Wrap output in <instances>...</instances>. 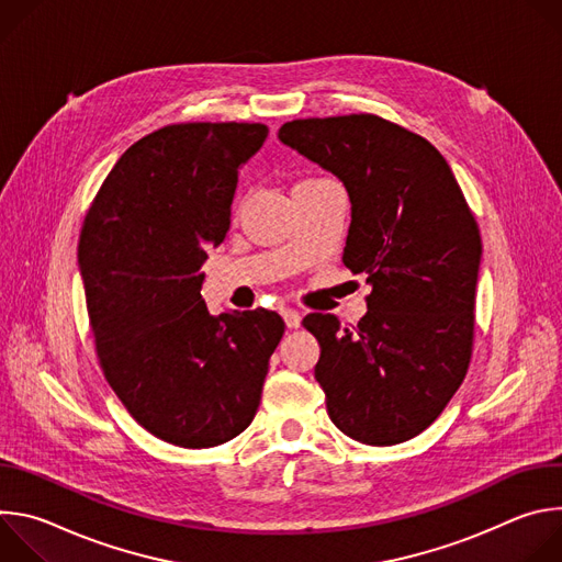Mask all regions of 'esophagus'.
I'll return each instance as SVG.
<instances>
[{"instance_id":"1","label":"esophagus","mask_w":562,"mask_h":562,"mask_svg":"<svg viewBox=\"0 0 562 562\" xmlns=\"http://www.w3.org/2000/svg\"><path fill=\"white\" fill-rule=\"evenodd\" d=\"M280 313H282V317H284V323H286V327H289V329H297V327H300V319H302L300 311L289 308V306H282V308H280Z\"/></svg>"}]
</instances>
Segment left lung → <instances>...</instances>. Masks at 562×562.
Masks as SVG:
<instances>
[{
	"label": "left lung",
	"instance_id": "obj_1",
	"mask_svg": "<svg viewBox=\"0 0 562 562\" xmlns=\"http://www.w3.org/2000/svg\"><path fill=\"white\" fill-rule=\"evenodd\" d=\"M278 137L345 184L342 262L371 284L356 327L331 313L302 319L319 342L327 414L358 442H405L442 414L469 369L483 256L475 217L438 148L389 120H293Z\"/></svg>",
	"mask_w": 562,
	"mask_h": 562
}]
</instances>
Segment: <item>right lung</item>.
<instances>
[{
    "instance_id": "1",
    "label": "right lung",
    "mask_w": 562,
    "mask_h": 562,
    "mask_svg": "<svg viewBox=\"0 0 562 562\" xmlns=\"http://www.w3.org/2000/svg\"><path fill=\"white\" fill-rule=\"evenodd\" d=\"M267 135L247 122L148 133L117 159L79 235L104 378L146 431L178 447H215L251 425L284 334L276 311L211 315L200 295L237 171Z\"/></svg>"
}]
</instances>
